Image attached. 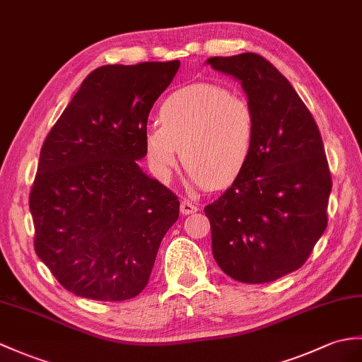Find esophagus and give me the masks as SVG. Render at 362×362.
<instances>
[{
	"mask_svg": "<svg viewBox=\"0 0 362 362\" xmlns=\"http://www.w3.org/2000/svg\"><path fill=\"white\" fill-rule=\"evenodd\" d=\"M197 205H194L192 204V202H189V200H187V199H183L182 202H180V213L182 214H185V216H188V214H194L196 211H197Z\"/></svg>",
	"mask_w": 362,
	"mask_h": 362,
	"instance_id": "obj_1",
	"label": "esophagus"
}]
</instances>
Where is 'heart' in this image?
<instances>
[{"label": "heart", "mask_w": 362, "mask_h": 362, "mask_svg": "<svg viewBox=\"0 0 362 362\" xmlns=\"http://www.w3.org/2000/svg\"><path fill=\"white\" fill-rule=\"evenodd\" d=\"M160 123L145 131L148 160L170 180L182 158L197 187L222 189L245 170L256 145V115L245 98L217 85H191L160 106Z\"/></svg>", "instance_id": "heart-1"}]
</instances>
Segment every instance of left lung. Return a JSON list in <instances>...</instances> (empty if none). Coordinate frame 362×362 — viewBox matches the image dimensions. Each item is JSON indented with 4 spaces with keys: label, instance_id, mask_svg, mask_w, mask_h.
Returning a JSON list of instances; mask_svg holds the SVG:
<instances>
[{
    "label": "left lung",
    "instance_id": "obj_1",
    "mask_svg": "<svg viewBox=\"0 0 362 362\" xmlns=\"http://www.w3.org/2000/svg\"><path fill=\"white\" fill-rule=\"evenodd\" d=\"M240 81L256 115L245 170L205 206L213 256L234 281L265 284L298 270L327 228L332 177L317 124L290 81L257 54L213 57Z\"/></svg>",
    "mask_w": 362,
    "mask_h": 362
}]
</instances>
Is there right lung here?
Returning <instances> with one entry per match:
<instances>
[{
  "mask_svg": "<svg viewBox=\"0 0 362 362\" xmlns=\"http://www.w3.org/2000/svg\"><path fill=\"white\" fill-rule=\"evenodd\" d=\"M180 62L92 71L50 129L29 208L35 253L74 295L126 300L146 287L179 219L177 196L141 171L156 100Z\"/></svg>",
  "mask_w": 362,
  "mask_h": 362,
  "instance_id": "1",
  "label": "right lung"
}]
</instances>
